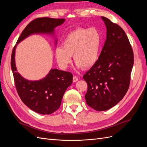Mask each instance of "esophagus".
I'll return each mask as SVG.
<instances>
[{"label":"esophagus","instance_id":"obj_1","mask_svg":"<svg viewBox=\"0 0 147 147\" xmlns=\"http://www.w3.org/2000/svg\"><path fill=\"white\" fill-rule=\"evenodd\" d=\"M78 80V78L77 76H74L73 77V82H77Z\"/></svg>","mask_w":147,"mask_h":147}]
</instances>
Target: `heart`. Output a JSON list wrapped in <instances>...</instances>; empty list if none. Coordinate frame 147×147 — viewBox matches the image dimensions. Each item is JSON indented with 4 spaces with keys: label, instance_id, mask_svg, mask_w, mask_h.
<instances>
[{
    "label": "heart",
    "instance_id": "1",
    "mask_svg": "<svg viewBox=\"0 0 147 147\" xmlns=\"http://www.w3.org/2000/svg\"><path fill=\"white\" fill-rule=\"evenodd\" d=\"M103 38L96 28H78L66 35L62 47L55 50V58L62 69H65L72 62L78 68L90 69L98 61Z\"/></svg>",
    "mask_w": 147,
    "mask_h": 147
}]
</instances>
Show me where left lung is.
Returning a JSON list of instances; mask_svg holds the SVG:
<instances>
[{"mask_svg":"<svg viewBox=\"0 0 147 147\" xmlns=\"http://www.w3.org/2000/svg\"><path fill=\"white\" fill-rule=\"evenodd\" d=\"M107 37L97 63L83 75L88 84L84 96L87 104L97 111L117 105L125 96L131 80L134 54L125 32L102 16Z\"/></svg>","mask_w":147,"mask_h":147,"instance_id":"1","label":"left lung"}]
</instances>
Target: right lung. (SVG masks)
Here are the masks:
<instances>
[{
	"label": "right lung",
	"instance_id": "obj_1",
	"mask_svg": "<svg viewBox=\"0 0 147 147\" xmlns=\"http://www.w3.org/2000/svg\"><path fill=\"white\" fill-rule=\"evenodd\" d=\"M64 21L65 19L50 18L35 19L22 32L12 51L11 67L18 94L26 106L40 114H51L59 108L65 91L72 83L73 75L69 72L53 69L40 80H28L17 72L15 50L18 44L32 34H49L55 37V28Z\"/></svg>",
	"mask_w": 147,
	"mask_h": 147
}]
</instances>
